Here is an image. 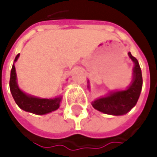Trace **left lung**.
I'll return each mask as SVG.
<instances>
[{"label":"left lung","mask_w":157,"mask_h":157,"mask_svg":"<svg viewBox=\"0 0 157 157\" xmlns=\"http://www.w3.org/2000/svg\"><path fill=\"white\" fill-rule=\"evenodd\" d=\"M130 59L134 62L133 78L126 90L113 91L104 97H100L92 102V105L98 111L110 115L126 114L136 105L142 88V70L138 60L128 52ZM89 83V81H88ZM88 88L90 89L89 84Z\"/></svg>","instance_id":"left-lung-1"}]
</instances>
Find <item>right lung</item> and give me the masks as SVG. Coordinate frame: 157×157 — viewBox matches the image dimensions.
I'll list each match as a JSON object with an SVG mask.
<instances>
[{
	"instance_id": "1",
	"label": "right lung",
	"mask_w": 157,
	"mask_h": 157,
	"mask_svg": "<svg viewBox=\"0 0 157 157\" xmlns=\"http://www.w3.org/2000/svg\"><path fill=\"white\" fill-rule=\"evenodd\" d=\"M19 56L20 54H18L15 57L12 69H11L10 80H9L10 92L12 94L15 103L22 110L29 112V113H32L35 114H38V115H43V114L56 111L60 106L62 96H58L53 99H43V98L36 97L30 94H25L19 88L18 84H17V77H16L15 67V63L17 61Z\"/></svg>"
}]
</instances>
